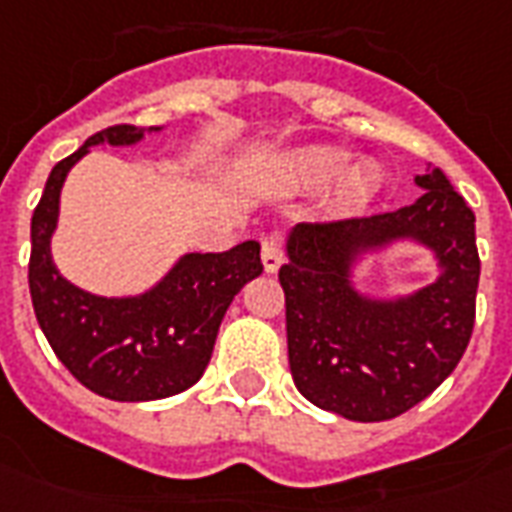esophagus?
Here are the masks:
<instances>
[{"mask_svg":"<svg viewBox=\"0 0 512 512\" xmlns=\"http://www.w3.org/2000/svg\"><path fill=\"white\" fill-rule=\"evenodd\" d=\"M283 242L278 234H270L261 240V261H264V270L267 272H278V267L283 264Z\"/></svg>","mask_w":512,"mask_h":512,"instance_id":"esophagus-1","label":"esophagus"}]
</instances>
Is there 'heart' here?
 <instances>
[{
	"label": "heart",
	"mask_w": 512,
	"mask_h": 512,
	"mask_svg": "<svg viewBox=\"0 0 512 512\" xmlns=\"http://www.w3.org/2000/svg\"><path fill=\"white\" fill-rule=\"evenodd\" d=\"M346 158L338 149H302L289 160V174L302 188H324L330 185L338 173L342 177L335 180V193L346 204H363L379 188V177L371 166H354L346 169Z\"/></svg>",
	"instance_id": "obj_1"
}]
</instances>
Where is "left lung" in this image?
Returning <instances> with one entry per match:
<instances>
[{
    "label": "left lung",
    "instance_id": "obj_1",
    "mask_svg": "<svg viewBox=\"0 0 512 512\" xmlns=\"http://www.w3.org/2000/svg\"><path fill=\"white\" fill-rule=\"evenodd\" d=\"M423 196L395 212L297 223L278 272L294 384L311 404L357 423L390 420L453 374L475 327V212L442 169L414 177ZM395 239L434 250V284L395 301L356 292L351 264Z\"/></svg>",
    "mask_w": 512,
    "mask_h": 512
}]
</instances>
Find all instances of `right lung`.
<instances>
[{"instance_id":"add662e5","label":"right lung","mask_w":512,"mask_h":512,"mask_svg":"<svg viewBox=\"0 0 512 512\" xmlns=\"http://www.w3.org/2000/svg\"><path fill=\"white\" fill-rule=\"evenodd\" d=\"M144 133L114 125L87 138L51 169L32 215L29 294L37 324L67 371L111 401H158L199 382L234 294L264 270L261 245L248 240L223 253H185L163 281L136 297H98L59 275L51 234L67 171L95 144L130 147Z\"/></svg>"}]
</instances>
